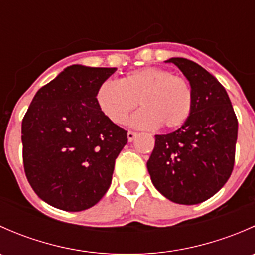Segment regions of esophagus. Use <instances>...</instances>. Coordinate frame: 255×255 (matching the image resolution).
I'll list each match as a JSON object with an SVG mask.
<instances>
[{
    "label": "esophagus",
    "instance_id": "obj_1",
    "mask_svg": "<svg viewBox=\"0 0 255 255\" xmlns=\"http://www.w3.org/2000/svg\"><path fill=\"white\" fill-rule=\"evenodd\" d=\"M135 137H137V133L132 132V130H128L127 138H128V140H129V142H132V140H134Z\"/></svg>",
    "mask_w": 255,
    "mask_h": 255
}]
</instances>
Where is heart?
<instances>
[{"label": "heart", "mask_w": 255, "mask_h": 255, "mask_svg": "<svg viewBox=\"0 0 255 255\" xmlns=\"http://www.w3.org/2000/svg\"><path fill=\"white\" fill-rule=\"evenodd\" d=\"M138 102L143 107L130 120L139 129L179 128L189 120L194 107V90L185 78L161 68L130 71L120 82L106 80L96 91V104L115 125H125Z\"/></svg>", "instance_id": "heart-1"}]
</instances>
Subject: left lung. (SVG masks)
Segmentation results:
<instances>
[{"label": "left lung", "mask_w": 255, "mask_h": 255, "mask_svg": "<svg viewBox=\"0 0 255 255\" xmlns=\"http://www.w3.org/2000/svg\"><path fill=\"white\" fill-rule=\"evenodd\" d=\"M194 90L189 120L173 133L155 135L146 163L151 182L161 195L180 205L212 197L232 174L238 121L225 87L202 66L171 58Z\"/></svg>", "instance_id": "obj_1"}]
</instances>
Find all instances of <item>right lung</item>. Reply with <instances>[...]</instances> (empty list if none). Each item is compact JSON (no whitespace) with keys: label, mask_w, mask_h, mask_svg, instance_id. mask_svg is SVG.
I'll use <instances>...</instances> for the list:
<instances>
[{"label":"right lung","mask_w":255,"mask_h":255,"mask_svg":"<svg viewBox=\"0 0 255 255\" xmlns=\"http://www.w3.org/2000/svg\"><path fill=\"white\" fill-rule=\"evenodd\" d=\"M116 70L68 66L38 90L23 117L25 176L51 206L87 210L111 185L127 132L100 111L96 91Z\"/></svg>","instance_id":"add662e5"}]
</instances>
